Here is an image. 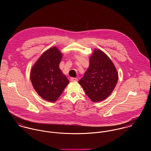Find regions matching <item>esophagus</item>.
I'll return each mask as SVG.
<instances>
[{
  "label": "esophagus",
  "instance_id": "1",
  "mask_svg": "<svg viewBox=\"0 0 151 151\" xmlns=\"http://www.w3.org/2000/svg\"><path fill=\"white\" fill-rule=\"evenodd\" d=\"M71 82H77L78 81V78H71L70 79Z\"/></svg>",
  "mask_w": 151,
  "mask_h": 151
}]
</instances>
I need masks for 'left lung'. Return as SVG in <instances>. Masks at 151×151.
<instances>
[{
  "instance_id": "obj_1",
  "label": "left lung",
  "mask_w": 151,
  "mask_h": 151,
  "mask_svg": "<svg viewBox=\"0 0 151 151\" xmlns=\"http://www.w3.org/2000/svg\"><path fill=\"white\" fill-rule=\"evenodd\" d=\"M118 73L111 60L102 50L95 49L89 58V65L78 81L90 99L98 102L106 99L118 81Z\"/></svg>"
}]
</instances>
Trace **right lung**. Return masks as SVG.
<instances>
[{
  "mask_svg": "<svg viewBox=\"0 0 151 151\" xmlns=\"http://www.w3.org/2000/svg\"><path fill=\"white\" fill-rule=\"evenodd\" d=\"M63 54L56 47L45 51L32 66L30 79L34 89L43 99L53 102L60 96L69 81L59 68Z\"/></svg>",
  "mask_w": 151,
  "mask_h": 151,
  "instance_id": "right-lung-1",
  "label": "right lung"
}]
</instances>
